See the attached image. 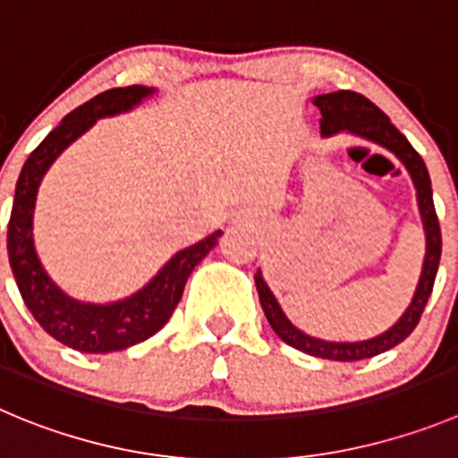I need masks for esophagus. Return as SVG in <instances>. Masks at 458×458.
Masks as SVG:
<instances>
[{"instance_id":"34e87169","label":"esophagus","mask_w":458,"mask_h":458,"mask_svg":"<svg viewBox=\"0 0 458 458\" xmlns=\"http://www.w3.org/2000/svg\"><path fill=\"white\" fill-rule=\"evenodd\" d=\"M234 221H249V216H243V215H239V216H237V219H234Z\"/></svg>"}]
</instances>
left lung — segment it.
I'll use <instances>...</instances> for the list:
<instances>
[{
  "label": "left lung",
  "mask_w": 458,
  "mask_h": 458,
  "mask_svg": "<svg viewBox=\"0 0 458 458\" xmlns=\"http://www.w3.org/2000/svg\"><path fill=\"white\" fill-rule=\"evenodd\" d=\"M314 106L323 114V119H320V132L323 135L348 131L359 135V138L382 144L384 148L395 153L404 162L409 174H411L413 185L418 190V205H420V216L427 234V255L425 264H422V276L420 282H418L416 296H413L411 305L407 307L403 318L397 320L395 326L388 332H384V335L375 336L370 341H361V344H330V341L311 339V336L302 335L301 330H296L289 323L287 316L282 314L280 305L273 298L271 289L262 280V273L259 271L255 276V284H258L259 302H262L268 326L273 327V332L284 344L296 350H302V352L311 354V357L332 359V361H359V359H370L375 354L395 348L397 344H403L416 330L418 320H420L427 301H429L431 289H434L436 271H438V262H441V225H438L434 199H431L429 174H427V166L422 162L420 153L409 144V140L393 126L391 119L373 101L366 99L364 94L352 92V89H339V92L318 94L314 99Z\"/></svg>",
  "instance_id": "1"
}]
</instances>
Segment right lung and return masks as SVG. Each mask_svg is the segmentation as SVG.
Listing matches in <instances>:
<instances>
[{
	"mask_svg": "<svg viewBox=\"0 0 458 458\" xmlns=\"http://www.w3.org/2000/svg\"><path fill=\"white\" fill-rule=\"evenodd\" d=\"M151 92L153 89L144 85H128V88L106 89L94 99L85 101L38 144L17 178L6 237L8 262L17 289L42 330L79 352H113V350L131 348L162 330L181 302L190 273L219 242L221 230L181 250L165 264V268L142 292L113 305H85L67 298L49 280L38 259L31 225L38 185L45 171L49 169L55 156L79 135H83L97 119L131 110Z\"/></svg>",
	"mask_w": 458,
	"mask_h": 458,
	"instance_id": "right-lung-1",
	"label": "right lung"
}]
</instances>
